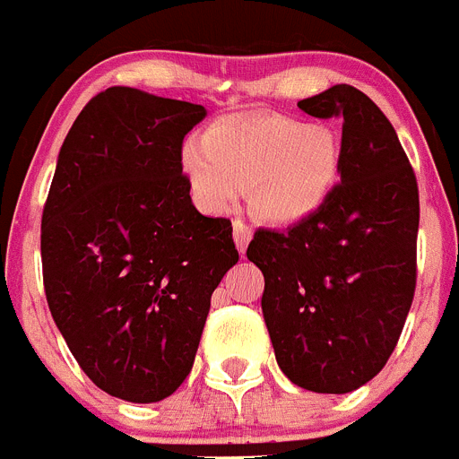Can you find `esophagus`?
<instances>
[{
  "label": "esophagus",
  "mask_w": 459,
  "mask_h": 459,
  "mask_svg": "<svg viewBox=\"0 0 459 459\" xmlns=\"http://www.w3.org/2000/svg\"><path fill=\"white\" fill-rule=\"evenodd\" d=\"M232 227H234V241H237L238 253L246 255V248H248L250 238H253V230H250L248 222L241 221V218H234Z\"/></svg>",
  "instance_id": "esophagus-1"
}]
</instances>
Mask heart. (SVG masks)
<instances>
[{
	"instance_id": "obj_1",
	"label": "heart",
	"mask_w": 459,
	"mask_h": 459,
	"mask_svg": "<svg viewBox=\"0 0 459 459\" xmlns=\"http://www.w3.org/2000/svg\"><path fill=\"white\" fill-rule=\"evenodd\" d=\"M195 197L225 211L250 188L255 213L291 225L322 209L338 184L342 149L326 126L266 115H230L211 124L202 142L184 147Z\"/></svg>"
}]
</instances>
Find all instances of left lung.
Wrapping results in <instances>:
<instances>
[{"mask_svg": "<svg viewBox=\"0 0 459 459\" xmlns=\"http://www.w3.org/2000/svg\"><path fill=\"white\" fill-rule=\"evenodd\" d=\"M342 119L340 184L282 232L257 230L262 312L287 379L312 393L368 384L395 350L416 291L419 184L386 115L350 84L299 100Z\"/></svg>", "mask_w": 459, "mask_h": 459, "instance_id": "left-lung-1", "label": "left lung"}]
</instances>
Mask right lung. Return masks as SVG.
I'll use <instances>...</instances> for the list:
<instances>
[{"label": "right lung", "mask_w": 459, "mask_h": 459, "mask_svg": "<svg viewBox=\"0 0 459 459\" xmlns=\"http://www.w3.org/2000/svg\"><path fill=\"white\" fill-rule=\"evenodd\" d=\"M204 117L202 105L105 89L73 121L43 206L52 319L84 375L128 403L184 384L211 294L238 262L232 222L195 209L181 165Z\"/></svg>", "instance_id": "add662e5"}]
</instances>
